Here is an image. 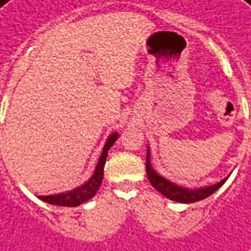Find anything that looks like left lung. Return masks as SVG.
<instances>
[{"mask_svg": "<svg viewBox=\"0 0 251 251\" xmlns=\"http://www.w3.org/2000/svg\"><path fill=\"white\" fill-rule=\"evenodd\" d=\"M146 172H148L149 181L151 183V186L165 195L171 201L181 202V203H193V202H198L208 198L209 195H212L215 191L227 181L228 176L226 179H223L219 183L210 184V186H203V187H181L179 184H176L174 181L168 180L167 177L161 176L151 165V160H150V148H148V157H146Z\"/></svg>", "mask_w": 251, "mask_h": 251, "instance_id": "obj_1", "label": "left lung"}]
</instances>
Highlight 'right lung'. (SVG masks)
Masks as SVG:
<instances>
[{"label": "right lung", "mask_w": 251, "mask_h": 251, "mask_svg": "<svg viewBox=\"0 0 251 251\" xmlns=\"http://www.w3.org/2000/svg\"><path fill=\"white\" fill-rule=\"evenodd\" d=\"M119 138L117 132H112L108 136L106 142L103 145L101 155L98 158V164H97L96 169L93 172V175L89 180L84 181L82 186L70 190V191H64V193H58V194H50V195H39L38 198L41 201L50 203V205H57V206H79L86 201H89L90 198H93L97 194L98 188L101 187V183L103 179V167L106 162V157H108V150L113 143L116 142V139Z\"/></svg>", "instance_id": "right-lung-1"}]
</instances>
